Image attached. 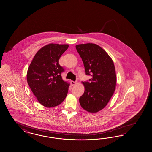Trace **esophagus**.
Wrapping results in <instances>:
<instances>
[{
    "instance_id": "34e87169",
    "label": "esophagus",
    "mask_w": 152,
    "mask_h": 152,
    "mask_svg": "<svg viewBox=\"0 0 152 152\" xmlns=\"http://www.w3.org/2000/svg\"><path fill=\"white\" fill-rule=\"evenodd\" d=\"M77 83V81H71V85L72 86H74Z\"/></svg>"
}]
</instances>
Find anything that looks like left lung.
I'll return each mask as SVG.
<instances>
[{"mask_svg":"<svg viewBox=\"0 0 152 152\" xmlns=\"http://www.w3.org/2000/svg\"><path fill=\"white\" fill-rule=\"evenodd\" d=\"M85 68L89 81L82 82L85 92L79 99L82 107L95 113L103 109L115 90L116 76L111 58L99 45L87 43L76 45Z\"/></svg>","mask_w":152,"mask_h":152,"instance_id":"left-lung-1","label":"left lung"}]
</instances>
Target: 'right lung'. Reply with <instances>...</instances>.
Returning <instances> with one entry per match:
<instances>
[{
    "label": "right lung",
    "mask_w": 152,
    "mask_h": 152,
    "mask_svg": "<svg viewBox=\"0 0 152 152\" xmlns=\"http://www.w3.org/2000/svg\"><path fill=\"white\" fill-rule=\"evenodd\" d=\"M68 45L49 44L39 49L30 64L27 81L39 103L54 107L65 99L70 83L61 76L64 71L59 63Z\"/></svg>",
    "instance_id": "1"
}]
</instances>
